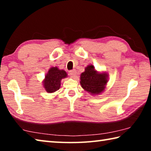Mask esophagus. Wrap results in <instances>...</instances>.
<instances>
[{"instance_id":"esophagus-1","label":"esophagus","mask_w":151,"mask_h":151,"mask_svg":"<svg viewBox=\"0 0 151 151\" xmlns=\"http://www.w3.org/2000/svg\"><path fill=\"white\" fill-rule=\"evenodd\" d=\"M76 75V70H72L70 71V76L71 78H75Z\"/></svg>"}]
</instances>
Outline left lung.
Wrapping results in <instances>:
<instances>
[{"label": "left lung", "mask_w": 151, "mask_h": 151, "mask_svg": "<svg viewBox=\"0 0 151 151\" xmlns=\"http://www.w3.org/2000/svg\"><path fill=\"white\" fill-rule=\"evenodd\" d=\"M107 82L106 74L98 73L93 65H88L85 68V72L81 75V86L93 94L103 92Z\"/></svg>", "instance_id": "8db88e82"}]
</instances>
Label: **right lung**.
<instances>
[{"label": "right lung", "instance_id": "1", "mask_svg": "<svg viewBox=\"0 0 151 151\" xmlns=\"http://www.w3.org/2000/svg\"><path fill=\"white\" fill-rule=\"evenodd\" d=\"M67 76V74L63 70L57 67H52L45 76L43 85L48 93H51L58 91L60 86V81Z\"/></svg>", "mask_w": 151, "mask_h": 151}]
</instances>
